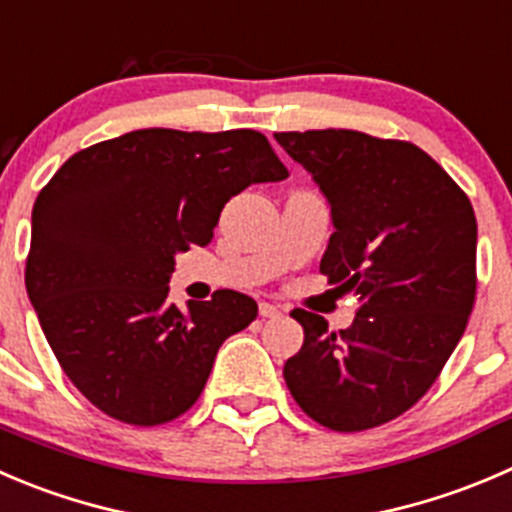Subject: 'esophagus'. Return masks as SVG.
Here are the masks:
<instances>
[{
    "instance_id": "obj_1",
    "label": "esophagus",
    "mask_w": 512,
    "mask_h": 512,
    "mask_svg": "<svg viewBox=\"0 0 512 512\" xmlns=\"http://www.w3.org/2000/svg\"><path fill=\"white\" fill-rule=\"evenodd\" d=\"M260 315L277 320V317H282V310L277 305H272V302H260Z\"/></svg>"
}]
</instances>
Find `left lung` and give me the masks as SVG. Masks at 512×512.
I'll use <instances>...</instances> for the list:
<instances>
[{
  "label": "left lung",
  "instance_id": "obj_1",
  "mask_svg": "<svg viewBox=\"0 0 512 512\" xmlns=\"http://www.w3.org/2000/svg\"><path fill=\"white\" fill-rule=\"evenodd\" d=\"M330 205L320 272L357 297L340 332L295 310L305 330L287 388L337 433L377 428L413 408L463 337L475 302L478 222L465 192L420 147L355 130L275 132Z\"/></svg>",
  "mask_w": 512,
  "mask_h": 512
}]
</instances>
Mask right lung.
Returning <instances> with one entry per match:
<instances>
[{"label":"right lung","instance_id":"obj_1","mask_svg":"<svg viewBox=\"0 0 512 512\" xmlns=\"http://www.w3.org/2000/svg\"><path fill=\"white\" fill-rule=\"evenodd\" d=\"M287 177L255 130H135L69 157L32 210L27 295L79 393L130 425L190 410L257 302H170L175 257L210 245L230 197Z\"/></svg>","mask_w":512,"mask_h":512}]
</instances>
